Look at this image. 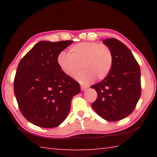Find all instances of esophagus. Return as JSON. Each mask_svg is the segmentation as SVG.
<instances>
[{
	"instance_id": "esophagus-1",
	"label": "esophagus",
	"mask_w": 157,
	"mask_h": 157,
	"mask_svg": "<svg viewBox=\"0 0 157 157\" xmlns=\"http://www.w3.org/2000/svg\"><path fill=\"white\" fill-rule=\"evenodd\" d=\"M80 88H81L82 91H84V90H86V88H87V87H86V86H81Z\"/></svg>"
}]
</instances>
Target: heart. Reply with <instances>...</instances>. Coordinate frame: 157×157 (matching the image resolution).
Returning <instances> with one entry per match:
<instances>
[{
	"mask_svg": "<svg viewBox=\"0 0 157 157\" xmlns=\"http://www.w3.org/2000/svg\"><path fill=\"white\" fill-rule=\"evenodd\" d=\"M57 63L62 71L73 78L82 68L84 69L75 79L83 84L102 80L109 74L113 64V51L109 46L94 42H84L70 48L69 55L59 53Z\"/></svg>",
	"mask_w": 157,
	"mask_h": 157,
	"instance_id": "b5f03b06",
	"label": "heart"
}]
</instances>
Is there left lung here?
Masks as SVG:
<instances>
[{
    "mask_svg": "<svg viewBox=\"0 0 157 157\" xmlns=\"http://www.w3.org/2000/svg\"><path fill=\"white\" fill-rule=\"evenodd\" d=\"M103 43L112 50L113 64L108 76L91 86L98 94L92 107L106 121H116L125 118L136 108L141 95L140 68L121 41L107 38Z\"/></svg>",
    "mask_w": 157,
    "mask_h": 157,
    "instance_id": "left-lung-1",
    "label": "left lung"
}]
</instances>
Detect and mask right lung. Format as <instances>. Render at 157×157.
I'll return each instance as SVG.
<instances>
[{
  "label": "right lung",
  "instance_id": "obj_1",
  "mask_svg": "<svg viewBox=\"0 0 157 157\" xmlns=\"http://www.w3.org/2000/svg\"><path fill=\"white\" fill-rule=\"evenodd\" d=\"M73 42L40 41L20 61L14 79V93L20 111L40 128L59 125L67 117L73 96L80 86L65 74L57 63L59 53Z\"/></svg>",
  "mask_w": 157,
  "mask_h": 157
}]
</instances>
